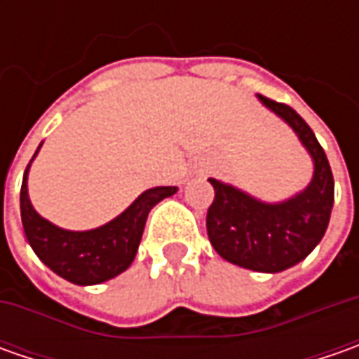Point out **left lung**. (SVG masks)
<instances>
[{
    "mask_svg": "<svg viewBox=\"0 0 359 359\" xmlns=\"http://www.w3.org/2000/svg\"><path fill=\"white\" fill-rule=\"evenodd\" d=\"M262 104L285 119L313 158V180L282 203H264L236 187L210 180L214 201L205 226L215 252L236 266L276 273L296 266L324 238L334 208V175L324 147L290 105L259 95Z\"/></svg>",
    "mask_w": 359,
    "mask_h": 359,
    "instance_id": "obj_1",
    "label": "left lung"
}]
</instances>
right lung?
I'll use <instances>...</instances> for the list:
<instances>
[{
	"label": "right lung",
	"mask_w": 359,
	"mask_h": 359,
	"mask_svg": "<svg viewBox=\"0 0 359 359\" xmlns=\"http://www.w3.org/2000/svg\"><path fill=\"white\" fill-rule=\"evenodd\" d=\"M29 163L23 173L20 196L21 224L25 238L37 257L51 271L77 285L102 283L130 268L142 241L147 214L156 203L177 191V187H151L133 201L119 217L102 228L90 231H67L55 228L34 210L27 198Z\"/></svg>",
	"instance_id": "add662e5"
}]
</instances>
